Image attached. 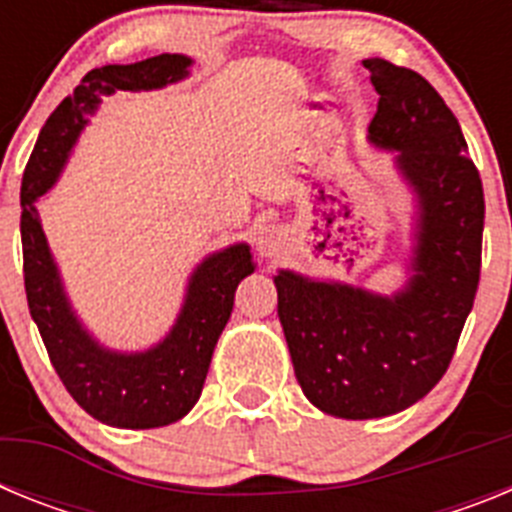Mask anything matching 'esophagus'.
Instances as JSON below:
<instances>
[{"label": "esophagus", "instance_id": "esophagus-1", "mask_svg": "<svg viewBox=\"0 0 512 512\" xmlns=\"http://www.w3.org/2000/svg\"><path fill=\"white\" fill-rule=\"evenodd\" d=\"M282 246H284V233L279 228H261L259 235H256V251H259V256H264V259L277 256Z\"/></svg>", "mask_w": 512, "mask_h": 512}]
</instances>
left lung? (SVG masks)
Returning <instances> with one entry per match:
<instances>
[{"mask_svg":"<svg viewBox=\"0 0 512 512\" xmlns=\"http://www.w3.org/2000/svg\"><path fill=\"white\" fill-rule=\"evenodd\" d=\"M364 69L379 94L366 140L392 153L413 207L402 282L377 292L274 274L297 382L320 413L343 420L387 418L436 387L472 312L485 228L482 179L441 94L384 58Z\"/></svg>","mask_w":512,"mask_h":512,"instance_id":"left-lung-1","label":"left lung"}]
</instances>
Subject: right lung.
<instances>
[{
    "label": "right lung",
    "mask_w": 512,
    "mask_h": 512,
    "mask_svg": "<svg viewBox=\"0 0 512 512\" xmlns=\"http://www.w3.org/2000/svg\"><path fill=\"white\" fill-rule=\"evenodd\" d=\"M192 66L194 58L184 53H161L89 71L48 117L22 174L20 235L27 307L63 387L92 418L112 428H161L182 420L197 405L217 338L233 312L235 289L256 271L251 246L230 243L194 264L182 307L166 336L148 348L128 351L102 343L81 320L35 202L56 187L102 97L171 87L189 79Z\"/></svg>",
    "instance_id": "add662e5"
}]
</instances>
